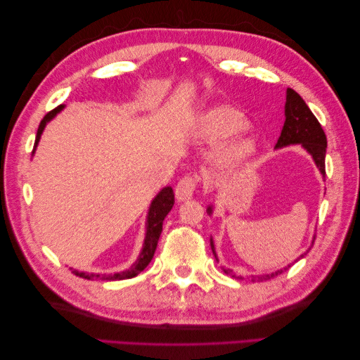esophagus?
I'll list each match as a JSON object with an SVG mask.
<instances>
[{
    "instance_id": "esophagus-1",
    "label": "esophagus",
    "mask_w": 360,
    "mask_h": 360,
    "mask_svg": "<svg viewBox=\"0 0 360 360\" xmlns=\"http://www.w3.org/2000/svg\"><path fill=\"white\" fill-rule=\"evenodd\" d=\"M195 188H196V179L192 178V176H184V178L178 182V186H176V190H174L176 200L179 202L192 200Z\"/></svg>"
}]
</instances>
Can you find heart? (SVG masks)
I'll list each match as a JSON object with an SVG mask.
<instances>
[{
	"label": "heart",
	"mask_w": 360,
	"mask_h": 360,
	"mask_svg": "<svg viewBox=\"0 0 360 360\" xmlns=\"http://www.w3.org/2000/svg\"><path fill=\"white\" fill-rule=\"evenodd\" d=\"M249 119L231 105H213L196 116L193 133L204 142H224L213 155V162L224 172H236L258 155V137L248 133Z\"/></svg>",
	"instance_id": "heart-1"
}]
</instances>
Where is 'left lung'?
<instances>
[{
    "label": "left lung",
    "mask_w": 360,
    "mask_h": 360,
    "mask_svg": "<svg viewBox=\"0 0 360 360\" xmlns=\"http://www.w3.org/2000/svg\"><path fill=\"white\" fill-rule=\"evenodd\" d=\"M285 117H286L285 125H283L281 134L278 137L277 143H275V150L289 147V145H300V147L312 158V160H314V164L317 165L320 174H322L325 178V156H326V136H325V131H323L322 125L319 124V120L316 119L314 114H312V111L309 110V106L307 105V102L303 101L300 94H297L295 91L290 89V88L286 89ZM213 209H215V207H213V204H210L207 207V213L210 217L213 213ZM312 243H314V240H312ZM210 246H212L213 255H215V259L218 262V255H217L215 243H213V238H210ZM307 252L298 257L295 262H298V259L307 255ZM294 263H290L285 267H281V269L271 272V274L254 275V277H252V281L271 280L274 277H277V275L283 274L285 271H288ZM223 271L227 275H231V277L243 278V277H238V275L232 274V271L224 269V267H223Z\"/></svg>",
    "instance_id": "left-lung-1"
}]
</instances>
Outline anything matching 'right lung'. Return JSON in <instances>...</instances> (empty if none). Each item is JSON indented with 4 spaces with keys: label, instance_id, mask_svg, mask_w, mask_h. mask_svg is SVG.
<instances>
[{
    "label": "right lung",
    "instance_id": "right-lung-1",
    "mask_svg": "<svg viewBox=\"0 0 360 360\" xmlns=\"http://www.w3.org/2000/svg\"><path fill=\"white\" fill-rule=\"evenodd\" d=\"M63 108H65V105H60L56 110H52L51 112H48L43 117V120L40 122V127H38V131H37L32 155L38 147V142H40V137L44 131L46 125H48L58 112H62ZM173 204H174V193H173V188L168 186L164 187L155 198H153L150 209H148L147 223H145V238H143V244H142V250L129 269L114 272V274H94V272L89 274V272H83V271L80 272L77 269H72V272L75 275H79V277H82V278L103 280V281H116V280H125V278L136 277L137 274H141L145 267L150 264L153 255H155L159 236H160V232H162V223H164L165 217L168 215V212L172 210Z\"/></svg>",
    "mask_w": 360,
    "mask_h": 360
}]
</instances>
